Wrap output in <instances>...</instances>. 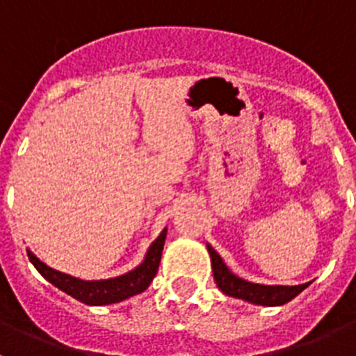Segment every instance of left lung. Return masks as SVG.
Returning <instances> with one entry per match:
<instances>
[{"mask_svg": "<svg viewBox=\"0 0 356 356\" xmlns=\"http://www.w3.org/2000/svg\"><path fill=\"white\" fill-rule=\"evenodd\" d=\"M207 248H209L210 259H212L213 280H216L217 287L221 289L225 294L232 296V298L250 301L253 305H264V307H278V305H285L291 300H294L296 296L308 287V284L294 285V287L251 284V282L238 278V276H235L234 273L229 271L212 246Z\"/></svg>", "mask_w": 356, "mask_h": 356, "instance_id": "1", "label": "left lung"}]
</instances>
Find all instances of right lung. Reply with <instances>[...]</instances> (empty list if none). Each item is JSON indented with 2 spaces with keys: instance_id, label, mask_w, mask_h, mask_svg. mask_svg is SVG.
Here are the masks:
<instances>
[{
  "instance_id": "obj_1",
  "label": "right lung",
  "mask_w": 356,
  "mask_h": 356,
  "mask_svg": "<svg viewBox=\"0 0 356 356\" xmlns=\"http://www.w3.org/2000/svg\"><path fill=\"white\" fill-rule=\"evenodd\" d=\"M165 234H168V229H163L159 238L151 244L146 253V259L137 269L127 273V275L118 276V278L97 280V282H83V280L72 278V276L64 275V273L55 271L44 262H40L30 250L26 251L28 259L35 266L37 271L48 280L49 284L64 291L65 294L72 296L74 300L81 301L85 305H110L119 303V301L127 300L130 296L140 294V292L149 287L156 271H159Z\"/></svg>"
}]
</instances>
